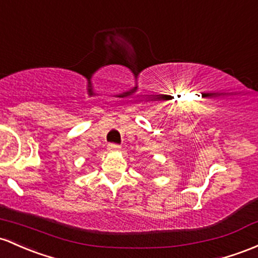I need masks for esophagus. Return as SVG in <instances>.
Segmentation results:
<instances>
[{
    "instance_id": "esophagus-1",
    "label": "esophagus",
    "mask_w": 258,
    "mask_h": 258,
    "mask_svg": "<svg viewBox=\"0 0 258 258\" xmlns=\"http://www.w3.org/2000/svg\"><path fill=\"white\" fill-rule=\"evenodd\" d=\"M107 149H109L110 152H117V151H120V149H121V146H118V144L111 143V144H109V146H107Z\"/></svg>"
}]
</instances>
